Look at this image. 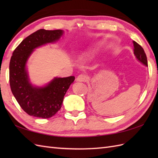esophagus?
Masks as SVG:
<instances>
[{
    "label": "esophagus",
    "instance_id": "34e87169",
    "mask_svg": "<svg viewBox=\"0 0 158 158\" xmlns=\"http://www.w3.org/2000/svg\"><path fill=\"white\" fill-rule=\"evenodd\" d=\"M88 79V77L85 75H79L78 77H77L76 81L78 82H85Z\"/></svg>",
    "mask_w": 158,
    "mask_h": 158
}]
</instances>
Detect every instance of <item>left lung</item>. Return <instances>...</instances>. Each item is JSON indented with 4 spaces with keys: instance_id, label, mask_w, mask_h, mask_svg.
<instances>
[{
    "instance_id": "obj_1",
    "label": "left lung",
    "mask_w": 158,
    "mask_h": 158,
    "mask_svg": "<svg viewBox=\"0 0 158 158\" xmlns=\"http://www.w3.org/2000/svg\"><path fill=\"white\" fill-rule=\"evenodd\" d=\"M133 44L134 48H135V49H134V53H135L136 58L138 60L140 63H142L143 64L146 66H148V64H147V56L145 51H144L142 47L135 41H133Z\"/></svg>"
}]
</instances>
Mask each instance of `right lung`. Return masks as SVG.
Returning a JSON list of instances; mask_svg holds the SVG:
<instances>
[{
  "mask_svg": "<svg viewBox=\"0 0 158 158\" xmlns=\"http://www.w3.org/2000/svg\"><path fill=\"white\" fill-rule=\"evenodd\" d=\"M62 30L40 29L27 36L13 52L9 64V83L11 92L24 111L40 118L48 119L58 111L64 97L75 77H54L48 84L36 86L30 81L28 60L35 49L48 43L58 41Z\"/></svg>",
  "mask_w": 158,
  "mask_h": 158,
  "instance_id": "1",
  "label": "right lung"
}]
</instances>
